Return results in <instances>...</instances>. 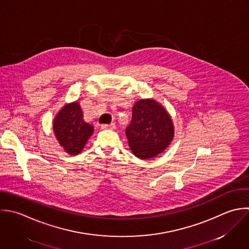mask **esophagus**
I'll list each match as a JSON object with an SVG mask.
<instances>
[{"label": "esophagus", "instance_id": "1", "mask_svg": "<svg viewBox=\"0 0 249 249\" xmlns=\"http://www.w3.org/2000/svg\"><path fill=\"white\" fill-rule=\"evenodd\" d=\"M101 129L102 130H113V129H115V125L113 123H111V124H103V125H101Z\"/></svg>", "mask_w": 249, "mask_h": 249}]
</instances>
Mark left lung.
<instances>
[{"label": "left lung", "instance_id": "1", "mask_svg": "<svg viewBox=\"0 0 249 249\" xmlns=\"http://www.w3.org/2000/svg\"><path fill=\"white\" fill-rule=\"evenodd\" d=\"M125 134L133 154L145 160L163 153L171 144L175 126L171 115L159 102L142 99L133 107L132 121Z\"/></svg>", "mask_w": 249, "mask_h": 249}]
</instances>
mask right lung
Segmentation results:
<instances>
[{"label":"right lung","instance_id":"1","mask_svg":"<svg viewBox=\"0 0 249 249\" xmlns=\"http://www.w3.org/2000/svg\"><path fill=\"white\" fill-rule=\"evenodd\" d=\"M52 129L59 144L70 155L79 154L94 132L93 125L84 121L77 101L66 104L58 111Z\"/></svg>","mask_w":249,"mask_h":249}]
</instances>
